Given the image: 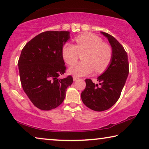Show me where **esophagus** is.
I'll use <instances>...</instances> for the list:
<instances>
[{
    "label": "esophagus",
    "instance_id": "34e87169",
    "mask_svg": "<svg viewBox=\"0 0 149 149\" xmlns=\"http://www.w3.org/2000/svg\"><path fill=\"white\" fill-rule=\"evenodd\" d=\"M73 80H74V81H75V80H77L78 79H79V77H76V76H73Z\"/></svg>",
    "mask_w": 149,
    "mask_h": 149
}]
</instances>
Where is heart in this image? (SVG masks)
Returning <instances> with one entry per match:
<instances>
[{
  "label": "heart",
  "instance_id": "obj_1",
  "mask_svg": "<svg viewBox=\"0 0 149 149\" xmlns=\"http://www.w3.org/2000/svg\"><path fill=\"white\" fill-rule=\"evenodd\" d=\"M76 45L65 43L62 48V55L65 61L72 65L77 60L80 53H84L83 62L77 63L69 68L70 74L82 77L91 74L94 69L97 72L105 70L110 63L113 52L108 43H104L99 36L94 33L81 34L75 38Z\"/></svg>",
  "mask_w": 149,
  "mask_h": 149
}]
</instances>
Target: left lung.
<instances>
[{
	"mask_svg": "<svg viewBox=\"0 0 149 149\" xmlns=\"http://www.w3.org/2000/svg\"><path fill=\"white\" fill-rule=\"evenodd\" d=\"M110 43L112 58L108 68L97 77L99 84L86 79V88L81 93L82 101L92 110L102 111L118 100L129 74L128 57L120 43L109 34L101 31Z\"/></svg>",
	"mask_w": 149,
	"mask_h": 149,
	"instance_id": "1",
	"label": "left lung"
}]
</instances>
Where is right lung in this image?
<instances>
[{
    "label": "right lung",
    "instance_id": "obj_1",
    "mask_svg": "<svg viewBox=\"0 0 149 149\" xmlns=\"http://www.w3.org/2000/svg\"><path fill=\"white\" fill-rule=\"evenodd\" d=\"M70 32L47 31L36 36L24 46L18 66L22 86L33 104L51 110L62 104L72 77L60 79L66 67L62 48Z\"/></svg>",
    "mask_w": 149,
    "mask_h": 149
}]
</instances>
